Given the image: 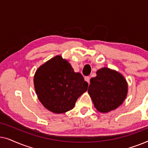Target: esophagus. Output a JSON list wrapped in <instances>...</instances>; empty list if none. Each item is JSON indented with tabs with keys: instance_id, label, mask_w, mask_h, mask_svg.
Here are the masks:
<instances>
[{
	"instance_id": "34e87169",
	"label": "esophagus",
	"mask_w": 148,
	"mask_h": 148,
	"mask_svg": "<svg viewBox=\"0 0 148 148\" xmlns=\"http://www.w3.org/2000/svg\"><path fill=\"white\" fill-rule=\"evenodd\" d=\"M85 81L88 83V84H90V77L89 76L85 77Z\"/></svg>"
}]
</instances>
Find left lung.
<instances>
[{
	"label": "left lung",
	"instance_id": "1",
	"mask_svg": "<svg viewBox=\"0 0 148 148\" xmlns=\"http://www.w3.org/2000/svg\"><path fill=\"white\" fill-rule=\"evenodd\" d=\"M90 79L88 93L94 106L101 112L115 110L127 94V84L122 75L108 68H102Z\"/></svg>",
	"mask_w": 148,
	"mask_h": 148
}]
</instances>
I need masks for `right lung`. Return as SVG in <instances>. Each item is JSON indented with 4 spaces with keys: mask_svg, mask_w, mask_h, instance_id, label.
<instances>
[{
    "mask_svg": "<svg viewBox=\"0 0 148 148\" xmlns=\"http://www.w3.org/2000/svg\"><path fill=\"white\" fill-rule=\"evenodd\" d=\"M34 88L43 106L54 113L73 108L79 97L88 90V84L79 73H75L66 60L56 56L36 71Z\"/></svg>",
    "mask_w": 148,
    "mask_h": 148,
    "instance_id": "add662e5",
    "label": "right lung"
}]
</instances>
